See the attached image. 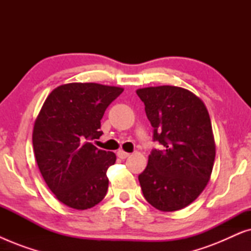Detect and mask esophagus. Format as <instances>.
I'll return each instance as SVG.
<instances>
[{
	"mask_svg": "<svg viewBox=\"0 0 251 251\" xmlns=\"http://www.w3.org/2000/svg\"><path fill=\"white\" fill-rule=\"evenodd\" d=\"M130 155V153H126V152H125V151H122V150H120L119 152H118V156L120 157V159H126V157H128Z\"/></svg>",
	"mask_w": 251,
	"mask_h": 251,
	"instance_id": "esophagus-1",
	"label": "esophagus"
}]
</instances>
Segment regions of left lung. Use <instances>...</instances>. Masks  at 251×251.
Segmentation results:
<instances>
[{
	"label": "left lung",
	"instance_id": "8db88e82",
	"mask_svg": "<svg viewBox=\"0 0 251 251\" xmlns=\"http://www.w3.org/2000/svg\"><path fill=\"white\" fill-rule=\"evenodd\" d=\"M136 92L154 129V142L162 145L151 152L138 176L144 198L157 210H179L210 180L216 145L208 109L184 88L160 85Z\"/></svg>",
	"mask_w": 251,
	"mask_h": 251
}]
</instances>
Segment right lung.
<instances>
[{
    "label": "right lung",
    "instance_id": "obj_1",
    "mask_svg": "<svg viewBox=\"0 0 251 251\" xmlns=\"http://www.w3.org/2000/svg\"><path fill=\"white\" fill-rule=\"evenodd\" d=\"M123 88L67 83L48 96L34 123L33 147L44 181L61 203L85 210L105 198L113 152L91 140L102 135L100 120Z\"/></svg>",
    "mask_w": 251,
    "mask_h": 251
}]
</instances>
